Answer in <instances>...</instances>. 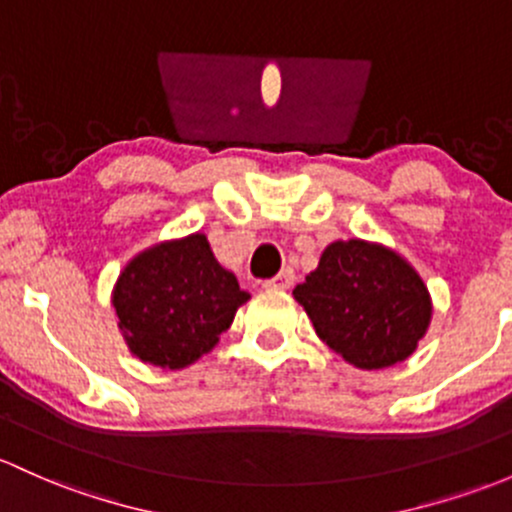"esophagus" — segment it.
Returning <instances> with one entry per match:
<instances>
[{
  "mask_svg": "<svg viewBox=\"0 0 512 512\" xmlns=\"http://www.w3.org/2000/svg\"><path fill=\"white\" fill-rule=\"evenodd\" d=\"M293 280H295V273L290 271V268H285V271H280L276 278L266 280V283H263V288H268V290H288L290 285H293Z\"/></svg>",
  "mask_w": 512,
  "mask_h": 512,
  "instance_id": "obj_1",
  "label": "esophagus"
}]
</instances>
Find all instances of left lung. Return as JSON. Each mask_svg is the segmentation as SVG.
Returning <instances> with one entry per match:
<instances>
[{"label": "left lung", "instance_id": "8db88e82", "mask_svg": "<svg viewBox=\"0 0 512 512\" xmlns=\"http://www.w3.org/2000/svg\"><path fill=\"white\" fill-rule=\"evenodd\" d=\"M317 337L356 368L405 361L432 317L427 285L395 251L364 239L334 241L293 290Z\"/></svg>", "mask_w": 512, "mask_h": 512}]
</instances>
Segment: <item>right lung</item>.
Segmentation results:
<instances>
[{"instance_id":"1","label":"right lung","mask_w":512,"mask_h":512,"mask_svg":"<svg viewBox=\"0 0 512 512\" xmlns=\"http://www.w3.org/2000/svg\"><path fill=\"white\" fill-rule=\"evenodd\" d=\"M249 300L214 258L205 234L163 241L131 258L112 293L131 354L161 368H185L214 349Z\"/></svg>"}]
</instances>
